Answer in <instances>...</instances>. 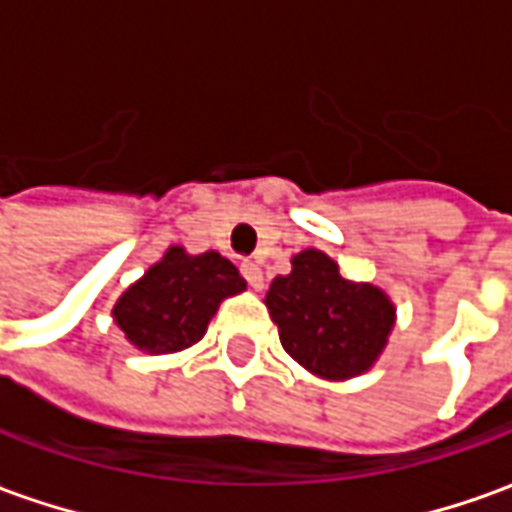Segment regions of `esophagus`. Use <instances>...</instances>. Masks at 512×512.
Masks as SVG:
<instances>
[{
    "label": "esophagus",
    "mask_w": 512,
    "mask_h": 512,
    "mask_svg": "<svg viewBox=\"0 0 512 512\" xmlns=\"http://www.w3.org/2000/svg\"><path fill=\"white\" fill-rule=\"evenodd\" d=\"M241 274H244V279L249 282V288L263 290V271H260V266H257V263H252V260H244V263H241Z\"/></svg>",
    "instance_id": "obj_1"
}]
</instances>
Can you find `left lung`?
<instances>
[{"mask_svg":"<svg viewBox=\"0 0 512 512\" xmlns=\"http://www.w3.org/2000/svg\"><path fill=\"white\" fill-rule=\"evenodd\" d=\"M290 266L266 293L282 348L329 381L367 373L395 326V304L376 285L345 279L318 249L293 255Z\"/></svg>","mask_w":512,"mask_h":512,"instance_id":"obj_1","label":"left lung"}]
</instances>
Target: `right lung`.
<instances>
[{
  "label": "right lung",
  "mask_w": 512,
  "mask_h": 512,
  "mask_svg": "<svg viewBox=\"0 0 512 512\" xmlns=\"http://www.w3.org/2000/svg\"><path fill=\"white\" fill-rule=\"evenodd\" d=\"M246 290V279L219 252L189 255L169 246L156 266L117 299L112 318L145 354H175L200 343L224 299Z\"/></svg>",
  "instance_id": "add662e5"
}]
</instances>
